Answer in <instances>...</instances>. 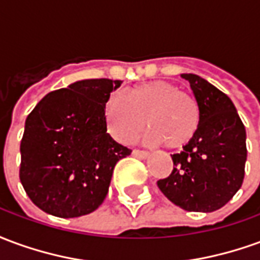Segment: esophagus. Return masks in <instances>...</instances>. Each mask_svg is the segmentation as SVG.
Here are the masks:
<instances>
[{
  "instance_id": "esophagus-1",
  "label": "esophagus",
  "mask_w": 260,
  "mask_h": 260,
  "mask_svg": "<svg viewBox=\"0 0 260 260\" xmlns=\"http://www.w3.org/2000/svg\"><path fill=\"white\" fill-rule=\"evenodd\" d=\"M132 154H134V156H135V157H138V158H147V157H149V154H150V153L146 152V150H139V149H134V150H132Z\"/></svg>"
}]
</instances>
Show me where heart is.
<instances>
[{"mask_svg": "<svg viewBox=\"0 0 260 260\" xmlns=\"http://www.w3.org/2000/svg\"><path fill=\"white\" fill-rule=\"evenodd\" d=\"M104 117L110 134L122 143L134 141L147 125L149 143L181 149L199 129L201 107L189 91L166 80H153L136 86L124 97H110Z\"/></svg>", "mask_w": 260, "mask_h": 260, "instance_id": "1", "label": "heart"}]
</instances>
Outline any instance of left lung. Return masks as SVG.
I'll return each instance as SVG.
<instances>
[{"label":"left lung","instance_id":"8db88e82","mask_svg":"<svg viewBox=\"0 0 260 260\" xmlns=\"http://www.w3.org/2000/svg\"><path fill=\"white\" fill-rule=\"evenodd\" d=\"M201 107V125L181 153L171 154L173 171L157 181L164 196L188 212H214L244 181L246 132L227 94L201 76L182 74Z\"/></svg>","mask_w":260,"mask_h":260}]
</instances>
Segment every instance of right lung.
<instances>
[{
  "label": "right lung",
  "instance_id": "1",
  "mask_svg": "<svg viewBox=\"0 0 260 260\" xmlns=\"http://www.w3.org/2000/svg\"><path fill=\"white\" fill-rule=\"evenodd\" d=\"M122 80L86 79L37 103L20 142L19 178L43 212L72 218L106 199L113 170L131 149L107 134L104 107Z\"/></svg>",
  "mask_w": 260,
  "mask_h": 260
}]
</instances>
